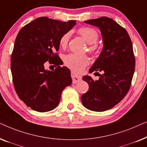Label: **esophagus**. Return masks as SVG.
<instances>
[{
	"label": "esophagus",
	"instance_id": "obj_1",
	"mask_svg": "<svg viewBox=\"0 0 147 147\" xmlns=\"http://www.w3.org/2000/svg\"><path fill=\"white\" fill-rule=\"evenodd\" d=\"M71 76L72 78V82H73L74 84L78 83V82H79L80 80H82L81 76L76 75L75 73H74V72H72V71L71 72Z\"/></svg>",
	"mask_w": 147,
	"mask_h": 147
}]
</instances>
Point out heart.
Masks as SVG:
<instances>
[{"label":"heart","mask_w":147,"mask_h":147,"mask_svg":"<svg viewBox=\"0 0 147 147\" xmlns=\"http://www.w3.org/2000/svg\"><path fill=\"white\" fill-rule=\"evenodd\" d=\"M77 33L89 44L88 49L92 53H96L98 50V45L96 43L99 38V34L95 29L89 27H80L77 30ZM69 32L64 33L59 39V45L61 47H65L69 41ZM64 63L73 71L80 72L88 64L89 59L85 55H77L69 53L64 57Z\"/></svg>","instance_id":"obj_1"}]
</instances>
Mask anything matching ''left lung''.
<instances>
[{"instance_id":"1","label":"left lung","mask_w":147,"mask_h":147,"mask_svg":"<svg viewBox=\"0 0 147 147\" xmlns=\"http://www.w3.org/2000/svg\"><path fill=\"white\" fill-rule=\"evenodd\" d=\"M84 22L100 28L104 47L90 69V73L102 74H99L98 80L88 76L82 78L89 89L82 94L81 100L88 109L103 112L113 108L127 94L134 75L135 57L127 31L113 19L102 17Z\"/></svg>"}]
</instances>
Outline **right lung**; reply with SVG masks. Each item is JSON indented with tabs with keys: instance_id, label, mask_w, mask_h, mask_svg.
I'll return each instance as SVG.
<instances>
[{
	"instance_id": "obj_1",
	"label": "right lung",
	"mask_w": 147,
	"mask_h": 147,
	"mask_svg": "<svg viewBox=\"0 0 147 147\" xmlns=\"http://www.w3.org/2000/svg\"><path fill=\"white\" fill-rule=\"evenodd\" d=\"M76 21L62 22L43 17L22 28L11 54L13 82L18 96L32 110L44 112L59 103L61 92L71 84L70 70L61 67L59 39L71 30ZM47 61L56 69L46 70Z\"/></svg>"
}]
</instances>
